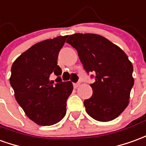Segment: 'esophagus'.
<instances>
[{"label": "esophagus", "instance_id": "obj_1", "mask_svg": "<svg viewBox=\"0 0 146 146\" xmlns=\"http://www.w3.org/2000/svg\"><path fill=\"white\" fill-rule=\"evenodd\" d=\"M80 82H76V83H73V87L75 88H76L77 87H79L80 86Z\"/></svg>", "mask_w": 146, "mask_h": 146}]
</instances>
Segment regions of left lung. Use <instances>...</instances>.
I'll return each instance as SVG.
<instances>
[{"mask_svg": "<svg viewBox=\"0 0 146 146\" xmlns=\"http://www.w3.org/2000/svg\"><path fill=\"white\" fill-rule=\"evenodd\" d=\"M68 37V36H67ZM66 42L76 50L86 73H93L92 96L84 101L88 115L100 122L116 119L129 104L133 80L128 57L106 38L96 34L70 35Z\"/></svg>", "mask_w": 146, "mask_h": 146, "instance_id": "1", "label": "left lung"}]
</instances>
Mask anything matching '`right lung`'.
<instances>
[{
  "mask_svg": "<svg viewBox=\"0 0 146 146\" xmlns=\"http://www.w3.org/2000/svg\"><path fill=\"white\" fill-rule=\"evenodd\" d=\"M67 36H58L38 42L18 57L11 69L10 84L17 103L33 122L51 126L66 114V101L72 93L73 84L63 82L58 66V56ZM51 74L58 76L57 83L50 82Z\"/></svg>",
  "mask_w": 146,
  "mask_h": 146,
  "instance_id": "obj_1",
  "label": "right lung"
}]
</instances>
